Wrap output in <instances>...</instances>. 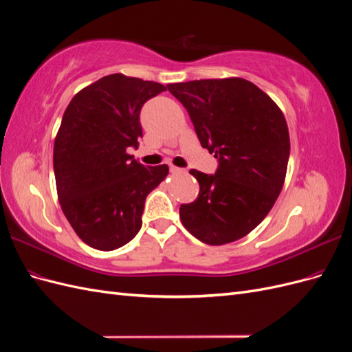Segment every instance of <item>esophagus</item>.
I'll return each mask as SVG.
<instances>
[{"instance_id": "obj_1", "label": "esophagus", "mask_w": 352, "mask_h": 352, "mask_svg": "<svg viewBox=\"0 0 352 352\" xmlns=\"http://www.w3.org/2000/svg\"><path fill=\"white\" fill-rule=\"evenodd\" d=\"M170 172L172 173H185V168H180V167H176V166H170Z\"/></svg>"}]
</instances>
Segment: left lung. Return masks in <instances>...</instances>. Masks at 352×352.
<instances>
[{
  "label": "left lung",
  "mask_w": 352,
  "mask_h": 352,
  "mask_svg": "<svg viewBox=\"0 0 352 352\" xmlns=\"http://www.w3.org/2000/svg\"><path fill=\"white\" fill-rule=\"evenodd\" d=\"M202 148L214 154V175L190 170L198 198L182 204L180 220L210 245L238 241L257 228L278 199L289 160V132L274 101L241 78L170 83Z\"/></svg>",
  "instance_id": "left-lung-1"
}]
</instances>
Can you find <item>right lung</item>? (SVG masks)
Masks as SVG:
<instances>
[{"label": "right lung", "instance_id": "right-lung-1", "mask_svg": "<svg viewBox=\"0 0 352 352\" xmlns=\"http://www.w3.org/2000/svg\"><path fill=\"white\" fill-rule=\"evenodd\" d=\"M167 87L116 73L74 95L54 142L58 201L78 236L113 251L142 226L145 199L168 175L167 164L144 166L129 148L142 138V105Z\"/></svg>", "mask_w": 352, "mask_h": 352}]
</instances>
